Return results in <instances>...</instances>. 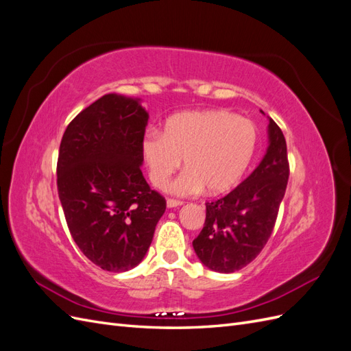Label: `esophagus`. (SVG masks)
I'll use <instances>...</instances> for the list:
<instances>
[{
	"mask_svg": "<svg viewBox=\"0 0 351 351\" xmlns=\"http://www.w3.org/2000/svg\"><path fill=\"white\" fill-rule=\"evenodd\" d=\"M183 202L176 200V199H168L167 200V208H177V206H182Z\"/></svg>",
	"mask_w": 351,
	"mask_h": 351,
	"instance_id": "esophagus-1",
	"label": "esophagus"
}]
</instances>
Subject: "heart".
<instances>
[{
    "label": "heart",
    "instance_id": "b5f03b06",
    "mask_svg": "<svg viewBox=\"0 0 351 351\" xmlns=\"http://www.w3.org/2000/svg\"><path fill=\"white\" fill-rule=\"evenodd\" d=\"M259 133L249 119L228 110L183 111L167 119L162 134L149 132L142 156L152 183L167 189L182 165L186 171L171 186L176 195L227 193L247 173Z\"/></svg>",
    "mask_w": 351,
    "mask_h": 351
}]
</instances>
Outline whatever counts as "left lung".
Instances as JSON below:
<instances>
[{"label": "left lung", "instance_id": "8db88e82", "mask_svg": "<svg viewBox=\"0 0 351 351\" xmlns=\"http://www.w3.org/2000/svg\"><path fill=\"white\" fill-rule=\"evenodd\" d=\"M268 121V147L259 165L227 196L206 204L205 226L193 249L210 271L230 274L244 268L274 230L289 182V159L281 129L271 117Z\"/></svg>", "mask_w": 351, "mask_h": 351}]
</instances>
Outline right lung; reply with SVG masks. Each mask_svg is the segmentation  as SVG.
Returning <instances> with one entry per match:
<instances>
[{
  "mask_svg": "<svg viewBox=\"0 0 351 351\" xmlns=\"http://www.w3.org/2000/svg\"><path fill=\"white\" fill-rule=\"evenodd\" d=\"M149 114L139 98L107 93L76 115L61 139L57 186L73 240L104 271L137 267L165 199L142 174Z\"/></svg>",
  "mask_w": 351,
  "mask_h": 351,
  "instance_id": "add662e5",
  "label": "right lung"
}]
</instances>
